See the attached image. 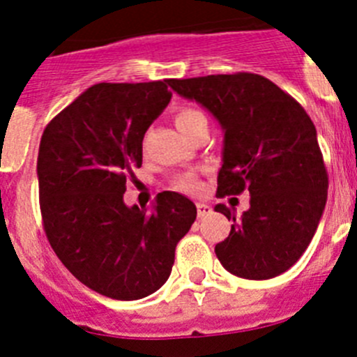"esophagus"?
Returning <instances> with one entry per match:
<instances>
[{
  "mask_svg": "<svg viewBox=\"0 0 357 357\" xmlns=\"http://www.w3.org/2000/svg\"><path fill=\"white\" fill-rule=\"evenodd\" d=\"M211 213V207L207 204H197V214L198 218H204Z\"/></svg>",
  "mask_w": 357,
  "mask_h": 357,
  "instance_id": "1",
  "label": "esophagus"
}]
</instances>
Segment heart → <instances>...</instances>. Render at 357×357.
<instances>
[{
	"label": "heart",
	"mask_w": 357,
	"mask_h": 357,
	"mask_svg": "<svg viewBox=\"0 0 357 357\" xmlns=\"http://www.w3.org/2000/svg\"><path fill=\"white\" fill-rule=\"evenodd\" d=\"M175 123L185 137H191L198 128L207 127V116L195 107H182L175 114ZM173 188L182 193L197 195L202 191V182L195 173H184V175L176 176Z\"/></svg>",
	"instance_id": "b5f03b06"
}]
</instances>
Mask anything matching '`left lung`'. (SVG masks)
<instances>
[{
    "instance_id": "left-lung-1",
    "label": "left lung",
    "mask_w": 357,
    "mask_h": 357,
    "mask_svg": "<svg viewBox=\"0 0 357 357\" xmlns=\"http://www.w3.org/2000/svg\"><path fill=\"white\" fill-rule=\"evenodd\" d=\"M181 96L197 100L225 130L216 197L250 193V209L214 211L234 222L214 247L234 275L266 280L301 259L326 209L327 175L317 128L295 98L254 73L166 80Z\"/></svg>"
}]
</instances>
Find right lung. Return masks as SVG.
Listing matches in <instances>:
<instances>
[{
	"label": "right lung",
	"instance_id": "1",
	"mask_svg": "<svg viewBox=\"0 0 357 357\" xmlns=\"http://www.w3.org/2000/svg\"><path fill=\"white\" fill-rule=\"evenodd\" d=\"M172 100L166 80L96 84L46 125L37 157L43 227L56 257L82 284L137 301L168 280L176 243L197 207L173 191L151 213L123 193L143 164V137Z\"/></svg>",
	"mask_w": 357,
	"mask_h": 357
}]
</instances>
